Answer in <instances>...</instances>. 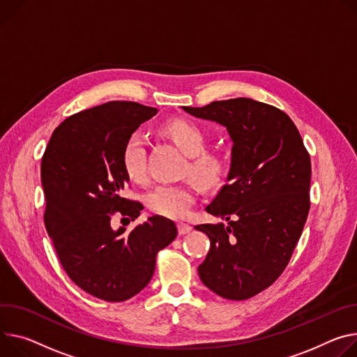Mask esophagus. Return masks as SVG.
Masks as SVG:
<instances>
[{
	"label": "esophagus",
	"mask_w": 357,
	"mask_h": 357,
	"mask_svg": "<svg viewBox=\"0 0 357 357\" xmlns=\"http://www.w3.org/2000/svg\"><path fill=\"white\" fill-rule=\"evenodd\" d=\"M192 231V226L190 225H188V223H178V232H179V235H186V234H189Z\"/></svg>",
	"instance_id": "esophagus-1"
}]
</instances>
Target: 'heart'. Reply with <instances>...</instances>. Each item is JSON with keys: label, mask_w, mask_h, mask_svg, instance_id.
Wrapping results in <instances>:
<instances>
[{"label": "heart", "mask_w": 357, "mask_h": 357, "mask_svg": "<svg viewBox=\"0 0 357 357\" xmlns=\"http://www.w3.org/2000/svg\"><path fill=\"white\" fill-rule=\"evenodd\" d=\"M164 132L188 155L185 172L199 186L211 189L220 182L225 174V159L218 152L205 151L208 138L198 123L175 119L164 126ZM122 167L135 182L146 178L145 138L141 132H134L126 139L122 149ZM195 199L197 193L189 185H159L148 192L145 204L156 215L182 219L189 213Z\"/></svg>", "instance_id": "b5f03b06"}]
</instances>
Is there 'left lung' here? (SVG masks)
<instances>
[{
    "mask_svg": "<svg viewBox=\"0 0 357 357\" xmlns=\"http://www.w3.org/2000/svg\"><path fill=\"white\" fill-rule=\"evenodd\" d=\"M228 128L234 141L226 183L206 212L228 222L197 225L211 241L199 278L216 295L245 301L286 269L310 209V155L279 108L250 98L183 107Z\"/></svg>",
    "mask_w": 357,
    "mask_h": 357,
    "instance_id": "left-lung-1",
    "label": "left lung"
}]
</instances>
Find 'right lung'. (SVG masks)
Listing matches in <instances>:
<instances>
[{"mask_svg": "<svg viewBox=\"0 0 357 357\" xmlns=\"http://www.w3.org/2000/svg\"><path fill=\"white\" fill-rule=\"evenodd\" d=\"M156 108L112 101L59 123L41 160L44 223L59 262L86 294L107 301L131 299L149 283L156 255L178 235L171 219L112 229L119 215L135 220L142 204L123 198L129 176L122 149ZM128 220V219H126Z\"/></svg>", "mask_w": 357, "mask_h": 357, "instance_id": "add662e5", "label": "right lung"}]
</instances>
